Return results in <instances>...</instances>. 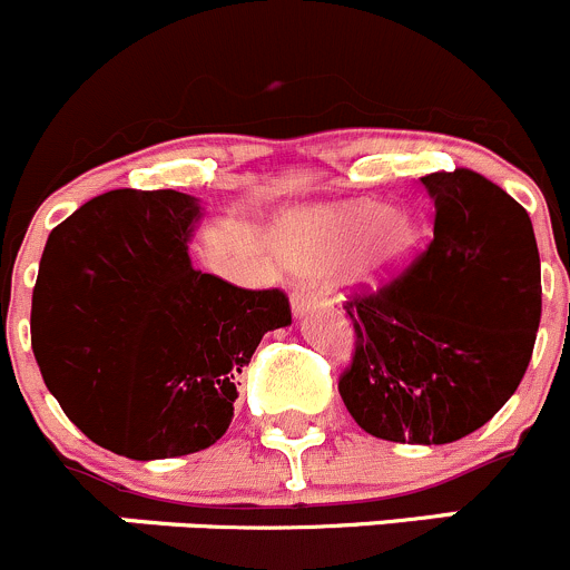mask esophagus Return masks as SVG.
<instances>
[{
  "instance_id": "1",
  "label": "esophagus",
  "mask_w": 570,
  "mask_h": 570,
  "mask_svg": "<svg viewBox=\"0 0 570 570\" xmlns=\"http://www.w3.org/2000/svg\"><path fill=\"white\" fill-rule=\"evenodd\" d=\"M320 306H325L320 292L308 289V286H297V289L292 292V312H295V317H303L308 308H320Z\"/></svg>"
}]
</instances>
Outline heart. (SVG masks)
Returning <instances> with one entry per match:
<instances>
[{
  "label": "heart",
  "mask_w": 570,
  "mask_h": 570,
  "mask_svg": "<svg viewBox=\"0 0 570 570\" xmlns=\"http://www.w3.org/2000/svg\"><path fill=\"white\" fill-rule=\"evenodd\" d=\"M281 253L297 273L340 267L342 289L373 295L401 278L417 247V225L403 208L356 200L295 212L278 228Z\"/></svg>",
  "instance_id": "obj_1"
}]
</instances>
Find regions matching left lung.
I'll use <instances>...</instances> for the list:
<instances>
[{
  "mask_svg": "<svg viewBox=\"0 0 570 570\" xmlns=\"http://www.w3.org/2000/svg\"><path fill=\"white\" fill-rule=\"evenodd\" d=\"M434 236L379 295L353 297L340 395L364 432L445 445L482 429L521 384L540 325L529 214L471 169L420 178Z\"/></svg>",
  "mask_w": 570,
  "mask_h": 570,
  "instance_id": "1",
  "label": "left lung"
}]
</instances>
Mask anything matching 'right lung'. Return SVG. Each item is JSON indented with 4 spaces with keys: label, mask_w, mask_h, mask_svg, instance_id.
<instances>
[{
    "label": "right lung",
    "mask_w": 570,
    "mask_h": 570,
    "mask_svg": "<svg viewBox=\"0 0 570 570\" xmlns=\"http://www.w3.org/2000/svg\"><path fill=\"white\" fill-rule=\"evenodd\" d=\"M203 217L184 191L116 189L77 208L43 247L30 314L43 384L91 443L127 460L217 443L262 336L292 325L284 292L195 269Z\"/></svg>",
    "instance_id": "add662e5"
}]
</instances>
